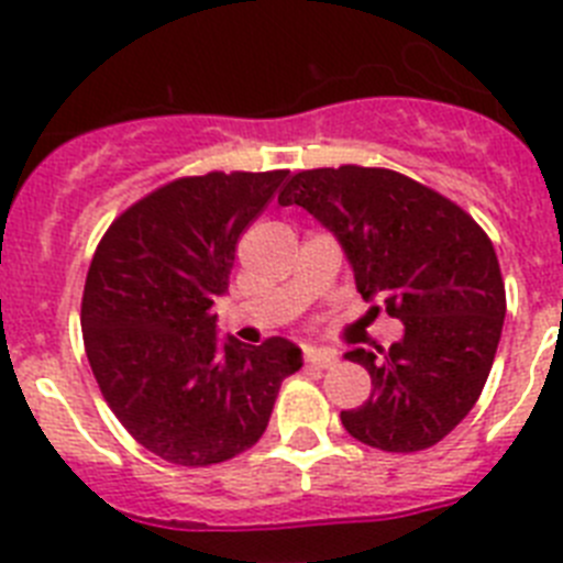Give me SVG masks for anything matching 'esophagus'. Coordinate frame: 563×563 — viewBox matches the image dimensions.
I'll use <instances>...</instances> for the list:
<instances>
[{
  "mask_svg": "<svg viewBox=\"0 0 563 563\" xmlns=\"http://www.w3.org/2000/svg\"><path fill=\"white\" fill-rule=\"evenodd\" d=\"M339 356L336 351H325V347H308L306 351V364H311V367H336Z\"/></svg>",
  "mask_w": 563,
  "mask_h": 563,
  "instance_id": "esophagus-1",
  "label": "esophagus"
}]
</instances>
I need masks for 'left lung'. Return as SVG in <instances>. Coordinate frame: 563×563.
Wrapping results in <instances>:
<instances>
[{
	"label": "left lung",
	"mask_w": 563,
	"mask_h": 563,
	"mask_svg": "<svg viewBox=\"0 0 563 563\" xmlns=\"http://www.w3.org/2000/svg\"><path fill=\"white\" fill-rule=\"evenodd\" d=\"M277 201L322 221L358 294L404 322L384 356L364 347L344 356L367 369L373 393L342 412V427L382 452L440 443L477 404L503 336L505 283L490 238L452 199L387 168L300 170Z\"/></svg>",
	"instance_id": "left-lung-1"
}]
</instances>
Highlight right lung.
Masks as SVG:
<instances>
[{
	"label": "right lung",
	"mask_w": 563,
	"mask_h": 563,
	"mask_svg": "<svg viewBox=\"0 0 563 563\" xmlns=\"http://www.w3.org/2000/svg\"><path fill=\"white\" fill-rule=\"evenodd\" d=\"M288 170H212L156 187L111 221L86 275L80 328L111 412L156 457L216 465L266 432L283 378L302 367L283 336L216 339L212 302L235 244Z\"/></svg>",
	"instance_id": "1"
}]
</instances>
